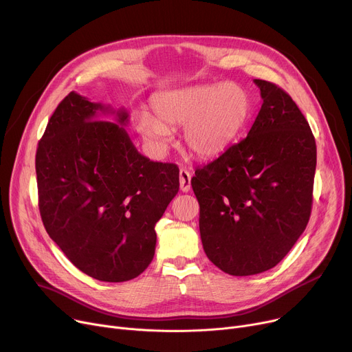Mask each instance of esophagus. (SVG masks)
I'll list each match as a JSON object with an SVG mask.
<instances>
[{
	"label": "esophagus",
	"mask_w": 352,
	"mask_h": 352,
	"mask_svg": "<svg viewBox=\"0 0 352 352\" xmlns=\"http://www.w3.org/2000/svg\"><path fill=\"white\" fill-rule=\"evenodd\" d=\"M179 180H180V190L183 192L190 191V187H191V173L187 169H184V168L180 169Z\"/></svg>",
	"instance_id": "obj_1"
}]
</instances>
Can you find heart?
Returning <instances> with one entry per match:
<instances>
[{"instance_id":"heart-1","label":"heart","mask_w":352,"mask_h":352,"mask_svg":"<svg viewBox=\"0 0 352 352\" xmlns=\"http://www.w3.org/2000/svg\"><path fill=\"white\" fill-rule=\"evenodd\" d=\"M153 117L142 114L137 129L155 149L164 151L170 129L182 127L187 149L210 160L223 153L238 140L252 113V100L238 84L194 85L162 91L151 99Z\"/></svg>"}]
</instances>
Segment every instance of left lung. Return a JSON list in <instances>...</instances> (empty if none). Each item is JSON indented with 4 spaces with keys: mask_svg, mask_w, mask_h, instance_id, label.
I'll return each instance as SVG.
<instances>
[{
    "mask_svg": "<svg viewBox=\"0 0 352 352\" xmlns=\"http://www.w3.org/2000/svg\"><path fill=\"white\" fill-rule=\"evenodd\" d=\"M254 84L263 104L248 137L191 179L204 252L236 277L276 267L296 243L316 170L315 137L296 103L276 84Z\"/></svg>",
    "mask_w": 352,
    "mask_h": 352,
    "instance_id": "left-lung-1",
    "label": "left lung"
}]
</instances>
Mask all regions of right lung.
<instances>
[{
  "instance_id": "1",
  "label": "right lung",
  "mask_w": 352,
  "mask_h": 352,
  "mask_svg": "<svg viewBox=\"0 0 352 352\" xmlns=\"http://www.w3.org/2000/svg\"><path fill=\"white\" fill-rule=\"evenodd\" d=\"M99 111L116 123L96 121ZM124 109L71 92L36 151L38 210L49 236L87 276L138 277L155 254L158 222L179 191V168L152 162L131 142Z\"/></svg>"
}]
</instances>
